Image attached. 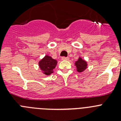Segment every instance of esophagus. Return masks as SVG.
Returning a JSON list of instances; mask_svg holds the SVG:
<instances>
[{
  "mask_svg": "<svg viewBox=\"0 0 121 121\" xmlns=\"http://www.w3.org/2000/svg\"><path fill=\"white\" fill-rule=\"evenodd\" d=\"M62 60H68L69 59V57H62Z\"/></svg>",
  "mask_w": 121,
  "mask_h": 121,
  "instance_id": "esophagus-1",
  "label": "esophagus"
}]
</instances>
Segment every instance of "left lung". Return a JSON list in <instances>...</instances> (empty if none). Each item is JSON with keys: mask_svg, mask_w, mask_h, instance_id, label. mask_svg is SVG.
Returning a JSON list of instances; mask_svg holds the SVG:
<instances>
[{"mask_svg": "<svg viewBox=\"0 0 121 121\" xmlns=\"http://www.w3.org/2000/svg\"><path fill=\"white\" fill-rule=\"evenodd\" d=\"M75 65L76 67L77 70H78V72L81 73L84 71L86 69L87 64H86V62L84 60L82 59L81 57H79L78 61L75 62Z\"/></svg>", "mask_w": 121, "mask_h": 121, "instance_id": "obj_1", "label": "left lung"}]
</instances>
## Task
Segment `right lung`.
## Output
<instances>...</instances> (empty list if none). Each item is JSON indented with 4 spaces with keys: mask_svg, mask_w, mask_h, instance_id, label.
Here are the masks:
<instances>
[{
    "mask_svg": "<svg viewBox=\"0 0 121 121\" xmlns=\"http://www.w3.org/2000/svg\"><path fill=\"white\" fill-rule=\"evenodd\" d=\"M57 63V60L47 55L39 62V65L42 71H43V73L47 75H50L53 73V69L55 68Z\"/></svg>",
    "mask_w": 121,
    "mask_h": 121,
    "instance_id": "obj_1",
    "label": "right lung"
}]
</instances>
